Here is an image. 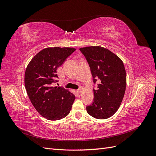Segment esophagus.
Masks as SVG:
<instances>
[{
	"label": "esophagus",
	"instance_id": "1",
	"mask_svg": "<svg viewBox=\"0 0 156 156\" xmlns=\"http://www.w3.org/2000/svg\"><path fill=\"white\" fill-rule=\"evenodd\" d=\"M77 92L78 93H81V92H82V89H81V88H79L78 90H77Z\"/></svg>",
	"mask_w": 156,
	"mask_h": 156
}]
</instances>
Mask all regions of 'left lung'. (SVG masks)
Returning <instances> with one entry per match:
<instances>
[{
    "instance_id": "obj_1",
    "label": "left lung",
    "mask_w": 156,
    "mask_h": 156,
    "mask_svg": "<svg viewBox=\"0 0 156 156\" xmlns=\"http://www.w3.org/2000/svg\"><path fill=\"white\" fill-rule=\"evenodd\" d=\"M90 68L94 90L92 104L87 106L88 114L97 119H107L119 108L126 87V73L121 59L100 46L80 48Z\"/></svg>"
}]
</instances>
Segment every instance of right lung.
<instances>
[{
	"mask_svg": "<svg viewBox=\"0 0 156 156\" xmlns=\"http://www.w3.org/2000/svg\"><path fill=\"white\" fill-rule=\"evenodd\" d=\"M76 50L70 48H48L40 51L28 65L25 85L32 104L45 119L58 120L70 112L75 96L62 87H51L58 82L57 68Z\"/></svg>",
	"mask_w": 156,
	"mask_h": 156,
	"instance_id": "obj_1",
	"label": "right lung"
}]
</instances>
